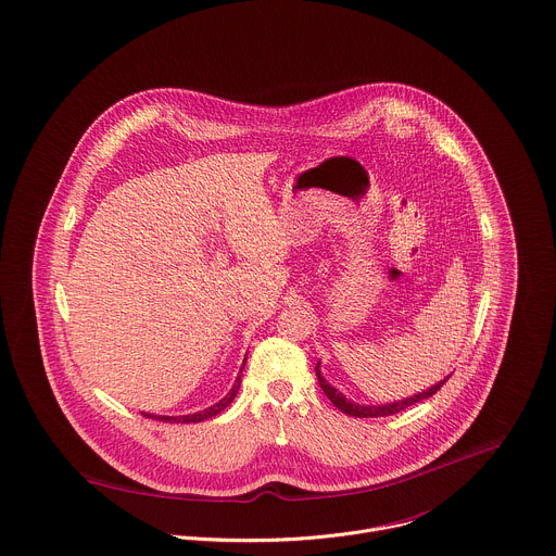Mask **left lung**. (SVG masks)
<instances>
[{"instance_id":"left-lung-1","label":"left lung","mask_w":556,"mask_h":556,"mask_svg":"<svg viewBox=\"0 0 556 556\" xmlns=\"http://www.w3.org/2000/svg\"><path fill=\"white\" fill-rule=\"evenodd\" d=\"M316 377H318V383H320L323 392L327 394V399H329L340 412H344V414H349V416H355V418H383V416H394V414H399V412H403V409H407V407H412V405H416V403H420V401H425V399H431V396L451 379V375H448V377H446L444 381H440L438 386H433V388H429L427 392H420V394H416V396H412V399H405V401H396V403H388V405H357V403L346 401V399L342 396V392H338L336 388H331V386L325 381V377L320 375V362L316 364Z\"/></svg>"}]
</instances>
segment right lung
<instances>
[{"instance_id": "add662e5", "label": "right lung", "mask_w": 556, "mask_h": 556, "mask_svg": "<svg viewBox=\"0 0 556 556\" xmlns=\"http://www.w3.org/2000/svg\"><path fill=\"white\" fill-rule=\"evenodd\" d=\"M242 368H244V364H242ZM242 368H240V375H238V379H236V383H233V388L229 390V394L225 396V399H220L216 405H212V407H207V409H203V412H199V414H190V416H151V414H142V416H147V418H153V420H162V422H203V420H207V418H214L216 414H220L225 407H229L231 405V401L236 399V394H238V390H240V383H242Z\"/></svg>"}]
</instances>
